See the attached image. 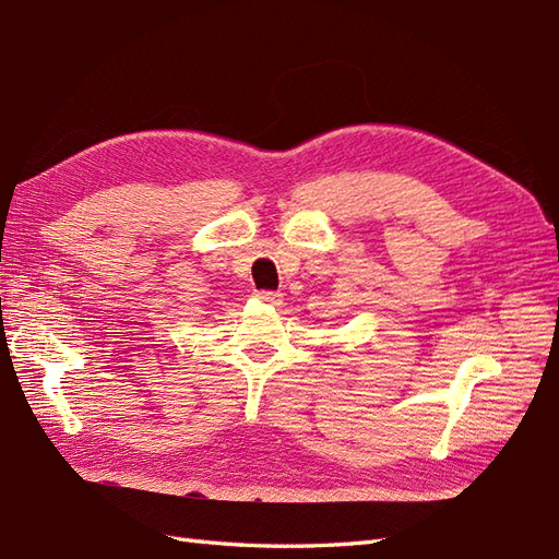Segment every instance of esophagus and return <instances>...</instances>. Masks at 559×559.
<instances>
[{"mask_svg":"<svg viewBox=\"0 0 559 559\" xmlns=\"http://www.w3.org/2000/svg\"><path fill=\"white\" fill-rule=\"evenodd\" d=\"M257 300L264 302V305H271V307H278L283 302V295L274 293V290H259Z\"/></svg>","mask_w":559,"mask_h":559,"instance_id":"34e87169","label":"esophagus"}]
</instances>
